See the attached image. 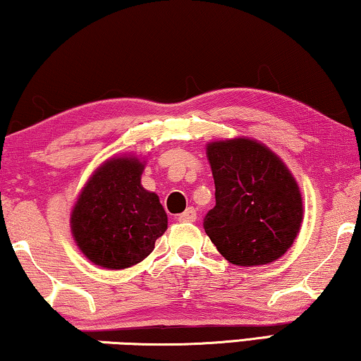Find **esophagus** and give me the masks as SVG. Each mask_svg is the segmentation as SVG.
Here are the masks:
<instances>
[{"mask_svg":"<svg viewBox=\"0 0 361 361\" xmlns=\"http://www.w3.org/2000/svg\"><path fill=\"white\" fill-rule=\"evenodd\" d=\"M180 223H193L197 221V210L193 207H189L184 213H180L179 216H177Z\"/></svg>","mask_w":361,"mask_h":361,"instance_id":"34e87169","label":"esophagus"}]
</instances>
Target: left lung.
<instances>
[{"mask_svg":"<svg viewBox=\"0 0 361 361\" xmlns=\"http://www.w3.org/2000/svg\"><path fill=\"white\" fill-rule=\"evenodd\" d=\"M216 205L203 228L234 265L255 267L280 259L302 221V198L293 174L267 146L250 138L207 145Z\"/></svg>","mask_w":361,"mask_h":361,"instance_id":"left-lung-1","label":"left lung"}]
</instances>
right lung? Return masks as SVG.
Returning a JSON list of instances; mask_svg holds the SVG:
<instances>
[{
	"instance_id": "obj_1",
	"label": "right lung",
	"mask_w": 361,
	"mask_h": 361,
	"mask_svg": "<svg viewBox=\"0 0 361 361\" xmlns=\"http://www.w3.org/2000/svg\"><path fill=\"white\" fill-rule=\"evenodd\" d=\"M145 161L116 156L99 166L71 210V233L99 267L120 270L142 262L168 229L159 197L142 185Z\"/></svg>"
}]
</instances>
